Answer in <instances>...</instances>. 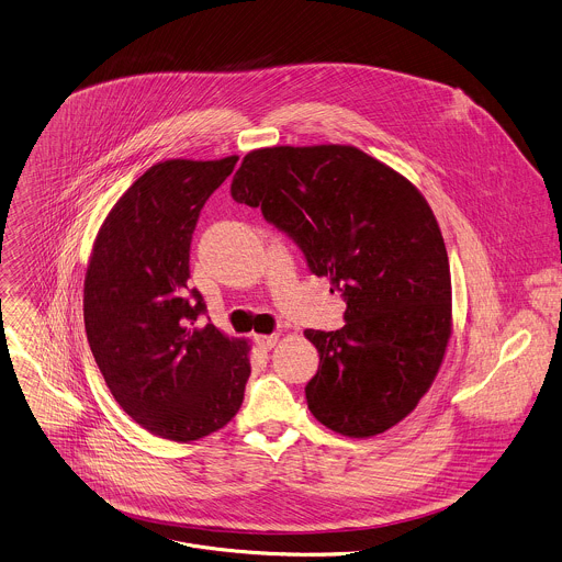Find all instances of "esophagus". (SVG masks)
I'll list each match as a JSON object with an SVG mask.
<instances>
[{
    "instance_id": "34e87169",
    "label": "esophagus",
    "mask_w": 562,
    "mask_h": 562,
    "mask_svg": "<svg viewBox=\"0 0 562 562\" xmlns=\"http://www.w3.org/2000/svg\"><path fill=\"white\" fill-rule=\"evenodd\" d=\"M278 341H280L278 335H258V337H256V346H258L260 350H271Z\"/></svg>"
}]
</instances>
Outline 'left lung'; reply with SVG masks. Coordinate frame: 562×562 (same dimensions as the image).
I'll return each instance as SVG.
<instances>
[{"instance_id": "1", "label": "left lung", "mask_w": 562, "mask_h": 562, "mask_svg": "<svg viewBox=\"0 0 562 562\" xmlns=\"http://www.w3.org/2000/svg\"><path fill=\"white\" fill-rule=\"evenodd\" d=\"M346 300V326L304 330L319 352L311 414L348 438L407 418L434 385L453 333L440 225L401 172L348 144L249 150L232 179Z\"/></svg>"}]
</instances>
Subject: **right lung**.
I'll return each mask as SVG.
<instances>
[{
    "label": "right lung",
    "mask_w": 562,
    "mask_h": 562,
    "mask_svg": "<svg viewBox=\"0 0 562 562\" xmlns=\"http://www.w3.org/2000/svg\"><path fill=\"white\" fill-rule=\"evenodd\" d=\"M236 161L150 166L102 221L85 273L87 341L109 392L139 427L172 442L223 429L251 372L249 339L196 326L205 304L188 289L199 212Z\"/></svg>",
    "instance_id": "right-lung-1"
}]
</instances>
